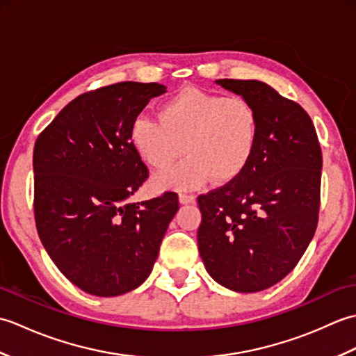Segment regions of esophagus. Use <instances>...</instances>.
Masks as SVG:
<instances>
[{"label": "esophagus", "mask_w": 356, "mask_h": 356, "mask_svg": "<svg viewBox=\"0 0 356 356\" xmlns=\"http://www.w3.org/2000/svg\"><path fill=\"white\" fill-rule=\"evenodd\" d=\"M179 202L182 205H188V203H195V195L193 194H179Z\"/></svg>", "instance_id": "34e87169"}]
</instances>
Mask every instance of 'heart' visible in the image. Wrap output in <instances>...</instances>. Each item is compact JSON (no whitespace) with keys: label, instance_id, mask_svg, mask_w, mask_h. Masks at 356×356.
<instances>
[{"label":"heart","instance_id":"b5f03b06","mask_svg":"<svg viewBox=\"0 0 356 356\" xmlns=\"http://www.w3.org/2000/svg\"><path fill=\"white\" fill-rule=\"evenodd\" d=\"M260 138V118L243 97H226L185 87L159 108V120L139 116L130 127L136 153L151 168L166 171L186 153L177 168L156 179L162 190H197L211 177L229 184L251 163Z\"/></svg>","mask_w":356,"mask_h":356}]
</instances>
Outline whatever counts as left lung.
Instances as JSON below:
<instances>
[{"label": "left lung", "mask_w": 356, "mask_h": 356, "mask_svg": "<svg viewBox=\"0 0 356 356\" xmlns=\"http://www.w3.org/2000/svg\"><path fill=\"white\" fill-rule=\"evenodd\" d=\"M216 84L254 105L260 138L240 177L199 195V252L218 284L259 292L289 274L314 238L321 148L303 107L268 84L251 79Z\"/></svg>", "instance_id": "obj_1"}]
</instances>
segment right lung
<instances>
[{
	"label": "right lung",
	"mask_w": 356,
	"mask_h": 356,
	"mask_svg": "<svg viewBox=\"0 0 356 356\" xmlns=\"http://www.w3.org/2000/svg\"><path fill=\"white\" fill-rule=\"evenodd\" d=\"M157 82H118L78 96L38 136L35 222L56 268L87 293L116 297L140 286L179 209L176 193L128 199L148 177L130 127Z\"/></svg>",
	"instance_id": "obj_1"
}]
</instances>
